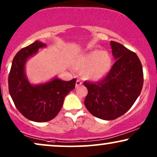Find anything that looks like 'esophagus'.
<instances>
[{
  "label": "esophagus",
  "mask_w": 157,
  "mask_h": 157,
  "mask_svg": "<svg viewBox=\"0 0 157 157\" xmlns=\"http://www.w3.org/2000/svg\"><path fill=\"white\" fill-rule=\"evenodd\" d=\"M82 85V82H80V80H77L76 82V88H78V87H80Z\"/></svg>",
  "instance_id": "obj_1"
}]
</instances>
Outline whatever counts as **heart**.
Segmentation results:
<instances>
[{"mask_svg": "<svg viewBox=\"0 0 157 157\" xmlns=\"http://www.w3.org/2000/svg\"><path fill=\"white\" fill-rule=\"evenodd\" d=\"M112 59L106 51L94 50L76 59L74 68L82 73L85 80L98 81L104 78L110 71Z\"/></svg>", "mask_w": 157, "mask_h": 157, "instance_id": "b5f03b06", "label": "heart"}]
</instances>
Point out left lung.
Masks as SVG:
<instances>
[{"instance_id": "1", "label": "left lung", "mask_w": 157, "mask_h": 157, "mask_svg": "<svg viewBox=\"0 0 157 157\" xmlns=\"http://www.w3.org/2000/svg\"><path fill=\"white\" fill-rule=\"evenodd\" d=\"M116 62L104 80L84 82L88 93L85 106L91 114L112 120L128 112L140 96L144 85L141 63L136 53L120 43L111 41Z\"/></svg>"}]
</instances>
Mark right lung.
I'll return each mask as SVG.
<instances>
[{
    "instance_id": "1",
    "label": "right lung",
    "mask_w": 157,
    "mask_h": 157,
    "mask_svg": "<svg viewBox=\"0 0 157 157\" xmlns=\"http://www.w3.org/2000/svg\"><path fill=\"white\" fill-rule=\"evenodd\" d=\"M45 43L36 40L18 52L13 59L9 76V93L19 112L31 121L43 122L56 116L64 98L75 88L76 80L64 81L56 76L47 82L33 84L26 75V64L46 48Z\"/></svg>"
}]
</instances>
